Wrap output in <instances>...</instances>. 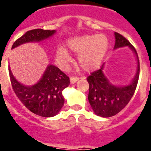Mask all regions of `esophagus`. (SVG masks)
<instances>
[{
    "label": "esophagus",
    "instance_id": "obj_1",
    "mask_svg": "<svg viewBox=\"0 0 151 151\" xmlns=\"http://www.w3.org/2000/svg\"><path fill=\"white\" fill-rule=\"evenodd\" d=\"M79 79V78H76V77H71L70 78V83L71 84H74Z\"/></svg>",
    "mask_w": 151,
    "mask_h": 151
}]
</instances>
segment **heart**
I'll return each mask as SVG.
<instances>
[{"instance_id":"heart-1","label":"heart","mask_w":151,"mask_h":151,"mask_svg":"<svg viewBox=\"0 0 151 151\" xmlns=\"http://www.w3.org/2000/svg\"><path fill=\"white\" fill-rule=\"evenodd\" d=\"M69 48L76 54H79V66L85 71H92L99 67L109 47V40L105 34L84 35L69 40ZM57 61L63 67H66L70 56L63 47H59L56 53Z\"/></svg>"}]
</instances>
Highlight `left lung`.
Masks as SVG:
<instances>
[{
	"instance_id": "obj_1",
	"label": "left lung",
	"mask_w": 151,
	"mask_h": 151,
	"mask_svg": "<svg viewBox=\"0 0 151 151\" xmlns=\"http://www.w3.org/2000/svg\"><path fill=\"white\" fill-rule=\"evenodd\" d=\"M114 35V49L129 46L136 55L137 70L130 84L125 86H116L108 81L103 72L104 64L88 77L89 84L88 99L95 114L103 117L114 116L125 107L135 93L139 76V62L135 48L122 34L115 32Z\"/></svg>"
}]
</instances>
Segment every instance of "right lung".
I'll list each match as a JSON object with an SVG mask.
<instances>
[{
  "instance_id": "add662e5",
  "label": "right lung",
  "mask_w": 151,
  "mask_h": 151,
  "mask_svg": "<svg viewBox=\"0 0 151 151\" xmlns=\"http://www.w3.org/2000/svg\"><path fill=\"white\" fill-rule=\"evenodd\" d=\"M55 33V30L34 29L27 31L14 42L12 48L22 44L43 41ZM13 91L23 105L34 114L41 117L55 116L64 104L63 91L70 85V78L58 67L48 65L38 82L32 86L20 84L8 69Z\"/></svg>"
}]
</instances>
